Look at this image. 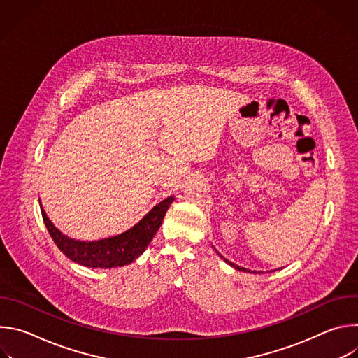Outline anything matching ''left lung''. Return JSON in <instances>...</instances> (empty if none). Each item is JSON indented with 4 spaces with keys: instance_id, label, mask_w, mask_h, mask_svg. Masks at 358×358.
<instances>
[{
    "instance_id": "8db88e82",
    "label": "left lung",
    "mask_w": 358,
    "mask_h": 358,
    "mask_svg": "<svg viewBox=\"0 0 358 358\" xmlns=\"http://www.w3.org/2000/svg\"><path fill=\"white\" fill-rule=\"evenodd\" d=\"M217 253H218V255H220V257H221V258H222V259H224V261H225V262H227V264H228V265H231V266H232V268H235V269H236V271H241V272H250V271H249V269H245V268H241V266H238V265H235V264H232V262H229V261H228V259H225V258H224V257H222V255H221V253H220V252H217ZM250 273H257V271H253V272H250Z\"/></svg>"
}]
</instances>
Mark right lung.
Instances as JSON below:
<instances>
[{
	"label": "right lung",
	"mask_w": 358,
	"mask_h": 358,
	"mask_svg": "<svg viewBox=\"0 0 358 358\" xmlns=\"http://www.w3.org/2000/svg\"><path fill=\"white\" fill-rule=\"evenodd\" d=\"M173 201L174 196L163 199L130 229L97 241H79L69 238L50 222L42 207L41 213L49 235L52 236L59 250L64 252L71 261L93 269H109L129 265L140 257L151 242L152 236L159 231ZM39 206H42L41 202Z\"/></svg>",
	"instance_id": "obj_1"
}]
</instances>
